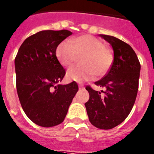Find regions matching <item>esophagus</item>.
I'll list each match as a JSON object with an SVG mask.
<instances>
[{
  "label": "esophagus",
  "instance_id": "esophagus-1",
  "mask_svg": "<svg viewBox=\"0 0 154 154\" xmlns=\"http://www.w3.org/2000/svg\"><path fill=\"white\" fill-rule=\"evenodd\" d=\"M79 89H84V85H83V84H79Z\"/></svg>",
  "mask_w": 154,
  "mask_h": 154
}]
</instances>
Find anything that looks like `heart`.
I'll list each match as a JSON object with an SVG mask.
<instances>
[{"mask_svg": "<svg viewBox=\"0 0 154 154\" xmlns=\"http://www.w3.org/2000/svg\"><path fill=\"white\" fill-rule=\"evenodd\" d=\"M69 42L63 41L57 46L58 60L63 66L69 67L75 63L78 56H82V65L70 68L66 73L68 79L81 82L108 72L113 63V55L101 40L85 34L72 38Z\"/></svg>", "mask_w": 154, "mask_h": 154, "instance_id": "b5f03b06", "label": "heart"}]
</instances>
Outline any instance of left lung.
I'll list each match as a JSON object with an SVG mask.
<instances>
[{
  "mask_svg": "<svg viewBox=\"0 0 154 154\" xmlns=\"http://www.w3.org/2000/svg\"><path fill=\"white\" fill-rule=\"evenodd\" d=\"M99 36L112 46L114 61L108 73L94 82L105 91H98L87 86L89 100L85 105L91 125L108 130L122 123L131 111L137 94L140 64L128 43L115 36Z\"/></svg>",
  "mask_w": 154,
  "mask_h": 154,
  "instance_id": "obj_1",
  "label": "left lung"
}]
</instances>
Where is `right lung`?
I'll use <instances>...</instances> for the list:
<instances>
[{
	"instance_id": "1",
	"label": "right lung",
	"mask_w": 154,
	"mask_h": 154,
	"mask_svg": "<svg viewBox=\"0 0 154 154\" xmlns=\"http://www.w3.org/2000/svg\"><path fill=\"white\" fill-rule=\"evenodd\" d=\"M72 33L67 29L39 31L25 39L15 58L21 106L39 126L49 128L61 124L79 90L75 82L60 84L66 71L56 55L59 44Z\"/></svg>"
}]
</instances>
